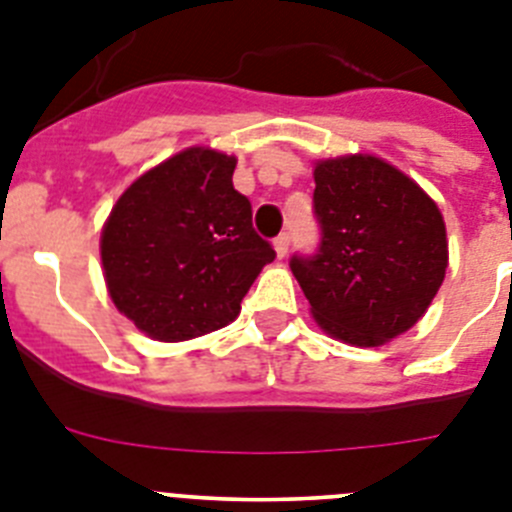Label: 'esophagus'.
I'll use <instances>...</instances> for the list:
<instances>
[{"label": "esophagus", "mask_w": 512, "mask_h": 512, "mask_svg": "<svg viewBox=\"0 0 512 512\" xmlns=\"http://www.w3.org/2000/svg\"><path fill=\"white\" fill-rule=\"evenodd\" d=\"M274 251H277L279 259H284V256H287V251H289V235L287 233H282L274 238Z\"/></svg>", "instance_id": "34e87169"}]
</instances>
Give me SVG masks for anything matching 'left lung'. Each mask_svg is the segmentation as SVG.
I'll use <instances>...</instances> for the list:
<instances>
[{"instance_id":"obj_1","label":"left lung","mask_w":512,"mask_h":512,"mask_svg":"<svg viewBox=\"0 0 512 512\" xmlns=\"http://www.w3.org/2000/svg\"><path fill=\"white\" fill-rule=\"evenodd\" d=\"M312 207L318 253L292 256L289 269L320 328L351 346L413 328L449 266L436 202L387 161L356 153L315 166Z\"/></svg>"}]
</instances>
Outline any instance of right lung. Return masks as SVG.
I'll return each mask as SVG.
<instances>
[{
  "mask_svg": "<svg viewBox=\"0 0 512 512\" xmlns=\"http://www.w3.org/2000/svg\"><path fill=\"white\" fill-rule=\"evenodd\" d=\"M235 158L187 148L135 179L102 230L104 282L153 341H189L233 323L274 248L233 187Z\"/></svg>",
  "mask_w": 512,
  "mask_h": 512,
  "instance_id": "right-lung-1",
  "label": "right lung"
}]
</instances>
